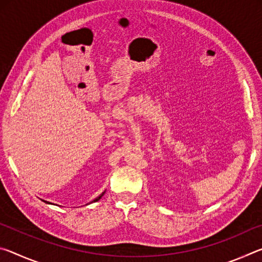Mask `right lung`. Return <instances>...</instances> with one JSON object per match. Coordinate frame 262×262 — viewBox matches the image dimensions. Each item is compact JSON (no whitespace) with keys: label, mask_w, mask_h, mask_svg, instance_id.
Returning <instances> with one entry per match:
<instances>
[{"label":"right lung","mask_w":262,"mask_h":262,"mask_svg":"<svg viewBox=\"0 0 262 262\" xmlns=\"http://www.w3.org/2000/svg\"><path fill=\"white\" fill-rule=\"evenodd\" d=\"M104 194V193H103ZM103 194H101V195H103ZM101 195H100V196H98V198H97V199H95V200L94 201H92V202H96V201H98L99 200V199L101 198Z\"/></svg>","instance_id":"1"}]
</instances>
